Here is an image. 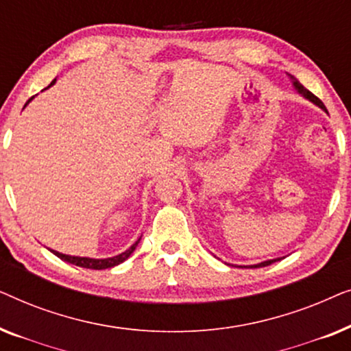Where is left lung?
Masks as SVG:
<instances>
[{
    "mask_svg": "<svg viewBox=\"0 0 351 351\" xmlns=\"http://www.w3.org/2000/svg\"><path fill=\"white\" fill-rule=\"evenodd\" d=\"M289 78L292 80V84H294V88L297 89V93L304 95L305 99H308L310 102H313L315 105H318L319 108H323V110H324V112H328V110H326V107H324V104L321 102V100H319L318 97H316V95L311 94L308 89H305L304 86H302V84L299 83V81H297V80H295L294 76H292V75H289ZM276 261H281V258H273V261H265V262H261V263H257V265H249V267H251V268H261V267H267V265H271V263H273V262H276Z\"/></svg>",
    "mask_w": 351,
    "mask_h": 351,
    "instance_id": "1",
    "label": "left lung"
}]
</instances>
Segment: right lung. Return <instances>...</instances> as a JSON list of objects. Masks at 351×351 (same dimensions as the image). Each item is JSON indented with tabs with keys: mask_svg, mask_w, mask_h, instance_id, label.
Wrapping results in <instances>:
<instances>
[{
	"mask_svg": "<svg viewBox=\"0 0 351 351\" xmlns=\"http://www.w3.org/2000/svg\"><path fill=\"white\" fill-rule=\"evenodd\" d=\"M56 83V80L52 81V83L47 86V88H51L52 84ZM33 99V97H32ZM32 99H28V102H30ZM27 102V104H28ZM25 104V105H27ZM142 238V237H141ZM141 238L137 239L136 243L132 244L131 247L128 249V251H124V252H121V254H118V256H114V257H108V258H90V257H78V256H66V254H62V252H57V251H52L51 249V252L54 254V256H57L59 258H62V261H65V262H69V263H73V265H76V267H83V268H90V270H105V268H112V267H117V265H119V263H123L124 261H126V258L131 256V254L136 251V247H137V244L141 243Z\"/></svg>",
	"mask_w": 351,
	"mask_h": 351,
	"instance_id": "1",
	"label": "right lung"
}]
</instances>
